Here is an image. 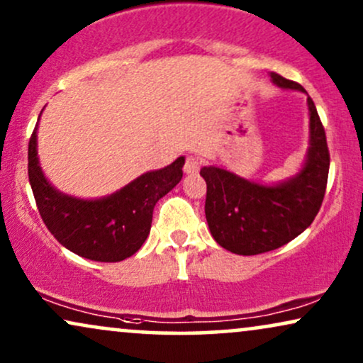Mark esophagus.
Segmentation results:
<instances>
[{"label": "esophagus", "instance_id": "34e87169", "mask_svg": "<svg viewBox=\"0 0 363 363\" xmlns=\"http://www.w3.org/2000/svg\"><path fill=\"white\" fill-rule=\"evenodd\" d=\"M201 167V159L196 155H187L186 164H184V172L186 174H196Z\"/></svg>", "mask_w": 363, "mask_h": 363}]
</instances>
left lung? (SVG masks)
<instances>
[{
    "instance_id": "left-lung-1",
    "label": "left lung",
    "mask_w": 363,
    "mask_h": 363,
    "mask_svg": "<svg viewBox=\"0 0 363 363\" xmlns=\"http://www.w3.org/2000/svg\"><path fill=\"white\" fill-rule=\"evenodd\" d=\"M283 90L306 94L300 84L272 73ZM308 105V150L295 176L277 184L250 181L228 169L206 166L201 176L208 184L206 219L219 246L235 255L253 256L286 245L313 223L327 189L330 154L325 128L313 100Z\"/></svg>"
}]
</instances>
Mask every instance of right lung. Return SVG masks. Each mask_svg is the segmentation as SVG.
Listing matches in <instances>:
<instances>
[{
	"instance_id": "obj_1",
	"label": "right lung",
	"mask_w": 363,
	"mask_h": 363,
	"mask_svg": "<svg viewBox=\"0 0 363 363\" xmlns=\"http://www.w3.org/2000/svg\"><path fill=\"white\" fill-rule=\"evenodd\" d=\"M38 122L28 145V177L50 233L72 253L91 261L117 263L137 253L150 233L155 203L179 184L186 159L142 174L108 196L82 199L58 191L45 176L38 159Z\"/></svg>"
}]
</instances>
